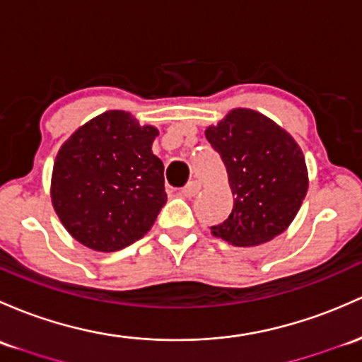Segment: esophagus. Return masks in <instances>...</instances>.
Wrapping results in <instances>:
<instances>
[{
    "instance_id": "1",
    "label": "esophagus",
    "mask_w": 362,
    "mask_h": 362,
    "mask_svg": "<svg viewBox=\"0 0 362 362\" xmlns=\"http://www.w3.org/2000/svg\"><path fill=\"white\" fill-rule=\"evenodd\" d=\"M198 192H200V185H198L197 181H189L188 185L181 189V195L185 198H192V197H195Z\"/></svg>"
}]
</instances>
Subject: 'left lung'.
I'll use <instances>...</instances> for the list:
<instances>
[{"label":"left lung","instance_id":"1","mask_svg":"<svg viewBox=\"0 0 362 362\" xmlns=\"http://www.w3.org/2000/svg\"><path fill=\"white\" fill-rule=\"evenodd\" d=\"M205 138L221 155L231 186L233 211L212 226L235 247H255L281 235L297 216L309 177L300 146L274 120L235 108Z\"/></svg>","mask_w":362,"mask_h":362}]
</instances>
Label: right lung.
Segmentation results:
<instances>
[{"label":"right lung","mask_w":362,"mask_h":362,"mask_svg":"<svg viewBox=\"0 0 362 362\" xmlns=\"http://www.w3.org/2000/svg\"><path fill=\"white\" fill-rule=\"evenodd\" d=\"M158 129L129 112L108 110L58 150L52 204L84 247L115 252L143 238L167 202L164 164L151 151Z\"/></svg>","instance_id":"1"}]
</instances>
